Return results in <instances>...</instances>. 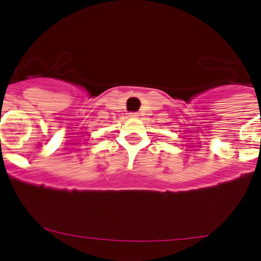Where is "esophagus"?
<instances>
[{"mask_svg":"<svg viewBox=\"0 0 261 261\" xmlns=\"http://www.w3.org/2000/svg\"><path fill=\"white\" fill-rule=\"evenodd\" d=\"M128 115H130L131 118H137V116H139V113H130Z\"/></svg>","mask_w":261,"mask_h":261,"instance_id":"1","label":"esophagus"}]
</instances>
